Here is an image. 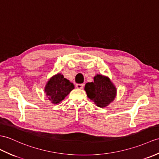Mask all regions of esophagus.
I'll list each match as a JSON object with an SVG mask.
<instances>
[{"label":"esophagus","instance_id":"1","mask_svg":"<svg viewBox=\"0 0 159 159\" xmlns=\"http://www.w3.org/2000/svg\"><path fill=\"white\" fill-rule=\"evenodd\" d=\"M84 87V84H76V87L77 89H82Z\"/></svg>","mask_w":159,"mask_h":159}]
</instances>
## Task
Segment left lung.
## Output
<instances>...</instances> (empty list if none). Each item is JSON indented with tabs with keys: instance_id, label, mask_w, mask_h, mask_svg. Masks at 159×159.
I'll list each match as a JSON object with an SVG mask.
<instances>
[{
	"instance_id": "8db88e82",
	"label": "left lung",
	"mask_w": 159,
	"mask_h": 159,
	"mask_svg": "<svg viewBox=\"0 0 159 159\" xmlns=\"http://www.w3.org/2000/svg\"><path fill=\"white\" fill-rule=\"evenodd\" d=\"M94 81L86 83L84 91L87 97L99 108H105L112 102L116 96L117 89L108 76L96 75Z\"/></svg>"
}]
</instances>
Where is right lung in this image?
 Segmentation results:
<instances>
[{"instance_id": "right-lung-1", "label": "right lung", "mask_w": 159, "mask_h": 159, "mask_svg": "<svg viewBox=\"0 0 159 159\" xmlns=\"http://www.w3.org/2000/svg\"><path fill=\"white\" fill-rule=\"evenodd\" d=\"M75 89V85L64 78L61 73L51 76L45 87V93L48 99L53 104H58Z\"/></svg>"}]
</instances>
